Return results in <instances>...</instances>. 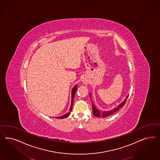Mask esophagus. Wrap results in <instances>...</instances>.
Here are the masks:
<instances>
[{
    "mask_svg": "<svg viewBox=\"0 0 160 160\" xmlns=\"http://www.w3.org/2000/svg\"><path fill=\"white\" fill-rule=\"evenodd\" d=\"M82 82L84 84H87L88 83V78H83L82 79Z\"/></svg>",
    "mask_w": 160,
    "mask_h": 160,
    "instance_id": "1",
    "label": "esophagus"
}]
</instances>
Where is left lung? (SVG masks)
<instances>
[{"mask_svg":"<svg viewBox=\"0 0 160 160\" xmlns=\"http://www.w3.org/2000/svg\"><path fill=\"white\" fill-rule=\"evenodd\" d=\"M128 97V95L127 97V98L125 99L124 102H122L120 105H119L117 108L113 109L112 110L108 111H102V112H101V111H99L97 109H96L95 107L93 104H92V113L93 114V115L97 117H99H99L105 118V117H109V116L112 115L113 113H115V112H117V111H118L119 109L122 108L124 106V105L125 104V102H126V101L127 100Z\"/></svg>","mask_w":160,"mask_h":160,"instance_id":"1","label":"left lung"}]
</instances>
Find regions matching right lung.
I'll return each instance as SVG.
<instances>
[{"mask_svg": "<svg viewBox=\"0 0 160 160\" xmlns=\"http://www.w3.org/2000/svg\"><path fill=\"white\" fill-rule=\"evenodd\" d=\"M77 87L78 85H75L73 88H72V100H71V108H70V110H69V111L68 112V113H66V114H65L64 115H62V116H61V117H57V118L59 119H63L65 118H67L68 117L69 115H70V113H71V112L72 111V107H73V99H74V97H75V92H76V91H77Z\"/></svg>", "mask_w": 160, "mask_h": 160, "instance_id": "obj_1", "label": "right lung"}]
</instances>
